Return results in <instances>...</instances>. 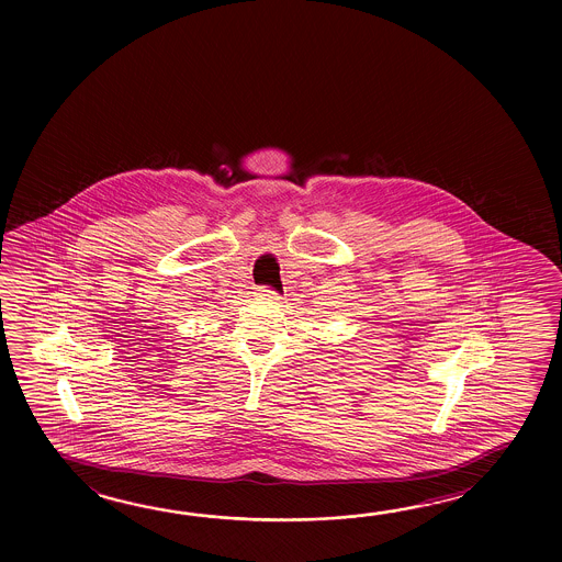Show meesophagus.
I'll return each instance as SVG.
<instances>
[{
    "mask_svg": "<svg viewBox=\"0 0 562 562\" xmlns=\"http://www.w3.org/2000/svg\"><path fill=\"white\" fill-rule=\"evenodd\" d=\"M257 297L263 299L267 303H277L279 301V295H277L276 291H271L267 286H259L257 289Z\"/></svg>",
    "mask_w": 562,
    "mask_h": 562,
    "instance_id": "34e87169",
    "label": "esophagus"
}]
</instances>
